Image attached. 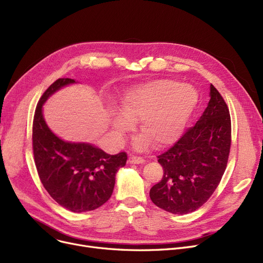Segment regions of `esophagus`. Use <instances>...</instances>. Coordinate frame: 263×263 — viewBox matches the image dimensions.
<instances>
[{
    "label": "esophagus",
    "mask_w": 263,
    "mask_h": 263,
    "mask_svg": "<svg viewBox=\"0 0 263 263\" xmlns=\"http://www.w3.org/2000/svg\"><path fill=\"white\" fill-rule=\"evenodd\" d=\"M128 161L131 164H143L145 162V160L142 157H137V156H130Z\"/></svg>",
    "instance_id": "34e87169"
}]
</instances>
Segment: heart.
I'll return each mask as SVG.
<instances>
[{"label": "heart", "instance_id": "1", "mask_svg": "<svg viewBox=\"0 0 263 263\" xmlns=\"http://www.w3.org/2000/svg\"><path fill=\"white\" fill-rule=\"evenodd\" d=\"M198 95L194 87L173 80H157L129 90L120 101L121 115L115 116L113 127L120 135L140 121L144 135L136 140L137 148L150 140L156 147L174 144L182 134L194 112Z\"/></svg>", "mask_w": 263, "mask_h": 263}]
</instances>
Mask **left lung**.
Listing matches in <instances>:
<instances>
[{
    "instance_id": "1",
    "label": "left lung",
    "mask_w": 263,
    "mask_h": 263,
    "mask_svg": "<svg viewBox=\"0 0 263 263\" xmlns=\"http://www.w3.org/2000/svg\"><path fill=\"white\" fill-rule=\"evenodd\" d=\"M210 96L195 126L157 157L164 174L149 195L159 208L173 214H187L200 208L213 194L227 167L231 146L229 108L212 84Z\"/></svg>"
}]
</instances>
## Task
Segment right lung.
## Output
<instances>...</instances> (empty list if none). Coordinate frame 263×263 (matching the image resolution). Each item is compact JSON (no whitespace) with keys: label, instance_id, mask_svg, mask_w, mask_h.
I'll list each match as a JSON object with an SVG mask.
<instances>
[{"label":"right lung","instance_id":"obj_1","mask_svg":"<svg viewBox=\"0 0 263 263\" xmlns=\"http://www.w3.org/2000/svg\"><path fill=\"white\" fill-rule=\"evenodd\" d=\"M72 79H59L41 96L33 119V154L41 183L50 196L72 212H87L105 203L124 166L126 153L110 156L90 144L68 143L52 133L43 117V104Z\"/></svg>","mask_w":263,"mask_h":263}]
</instances>
